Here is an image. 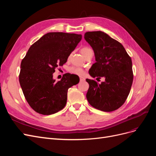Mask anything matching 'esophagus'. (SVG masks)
<instances>
[{
	"label": "esophagus",
	"instance_id": "1",
	"mask_svg": "<svg viewBox=\"0 0 156 156\" xmlns=\"http://www.w3.org/2000/svg\"><path fill=\"white\" fill-rule=\"evenodd\" d=\"M79 79H80V81H84V80H85V79H84V77H80Z\"/></svg>",
	"mask_w": 156,
	"mask_h": 156
}]
</instances>
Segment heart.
I'll return each mask as SVG.
<instances>
[{
  "label": "heart",
  "instance_id": "b5f03b06",
  "mask_svg": "<svg viewBox=\"0 0 156 156\" xmlns=\"http://www.w3.org/2000/svg\"><path fill=\"white\" fill-rule=\"evenodd\" d=\"M90 50H91V49L88 48H87V47H84V48H83L81 49V53H82L83 55H85L87 52ZM68 72L77 75H83L84 73V70L83 68H80V67H77V66L70 67L68 69Z\"/></svg>",
  "mask_w": 156,
  "mask_h": 156
}]
</instances>
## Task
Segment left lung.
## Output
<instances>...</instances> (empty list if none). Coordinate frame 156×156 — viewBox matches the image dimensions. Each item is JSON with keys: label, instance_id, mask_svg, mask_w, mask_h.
I'll return each instance as SVG.
<instances>
[{"label": "left lung", "instance_id": "1", "mask_svg": "<svg viewBox=\"0 0 156 156\" xmlns=\"http://www.w3.org/2000/svg\"><path fill=\"white\" fill-rule=\"evenodd\" d=\"M84 39L92 48L96 61L89 74L94 78H105L101 84L86 79L89 84L87 100L98 110L115 111L124 104L130 92L133 80L131 58L120 42L105 32H87Z\"/></svg>", "mask_w": 156, "mask_h": 156}]
</instances>
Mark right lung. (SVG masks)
Returning <instances> with one entry per match:
<instances>
[{"mask_svg": "<svg viewBox=\"0 0 156 156\" xmlns=\"http://www.w3.org/2000/svg\"><path fill=\"white\" fill-rule=\"evenodd\" d=\"M81 39V34L49 32L30 46L22 60L19 80L26 100L36 112L55 114L66 104L68 90L79 83V78L65 73L56 82L53 74L67 62Z\"/></svg>", "mask_w": 156, "mask_h": 156, "instance_id": "obj_1", "label": "right lung"}]
</instances>
